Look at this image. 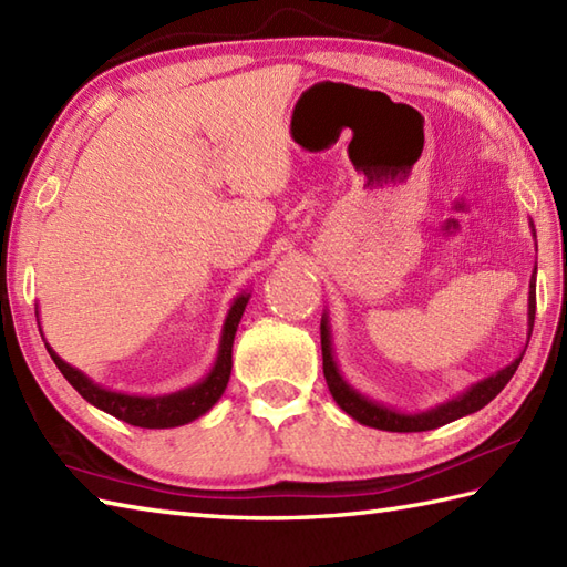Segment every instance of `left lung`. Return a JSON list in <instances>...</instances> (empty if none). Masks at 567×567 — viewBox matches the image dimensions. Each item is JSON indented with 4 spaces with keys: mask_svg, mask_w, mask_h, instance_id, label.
<instances>
[{
    "mask_svg": "<svg viewBox=\"0 0 567 567\" xmlns=\"http://www.w3.org/2000/svg\"><path fill=\"white\" fill-rule=\"evenodd\" d=\"M534 317H536V268L532 275V282H528V339H532V329H534ZM526 351V348H524ZM321 355H323V378H327L329 392L348 416H353L358 424L370 426V429H380V431H396V433H412V431H431L439 429L443 424H451V421L475 414L489 404L495 396L507 388V382L519 368L524 353L519 358H514L507 368H502L497 372H492L489 378L480 380L475 384L453 396V400H445L436 406L426 409V412H396L392 406H384L368 400L365 394H360L355 388L346 382L341 375L339 365H336L333 358V346H331V327H329V315L323 311L321 317Z\"/></svg>",
    "mask_w": 567,
    "mask_h": 567,
    "instance_id": "1",
    "label": "left lung"
}]
</instances>
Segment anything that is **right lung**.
<instances>
[{
  "label": "right lung",
  "instance_id": "obj_1",
  "mask_svg": "<svg viewBox=\"0 0 567 567\" xmlns=\"http://www.w3.org/2000/svg\"><path fill=\"white\" fill-rule=\"evenodd\" d=\"M248 299H250L248 292H240L231 302V309H228V315L224 319L219 353H216V360H214L212 370L207 372V378H202L199 382L189 384V388H185V390H177L173 394L141 396V394L106 390V388H102V384H97L84 375L82 370L65 363V360L60 358L51 346L45 343V348H48V353H51L58 370L65 375V380L92 406H97V409H102V412L122 419L131 426H141V429L185 426V424H189V421H195L202 414H207L209 409L221 400L228 378H231V365H234L231 351H234L236 329H238L240 317H244ZM35 315H39V311H35Z\"/></svg>",
  "mask_w": 567,
  "mask_h": 567
}]
</instances>
